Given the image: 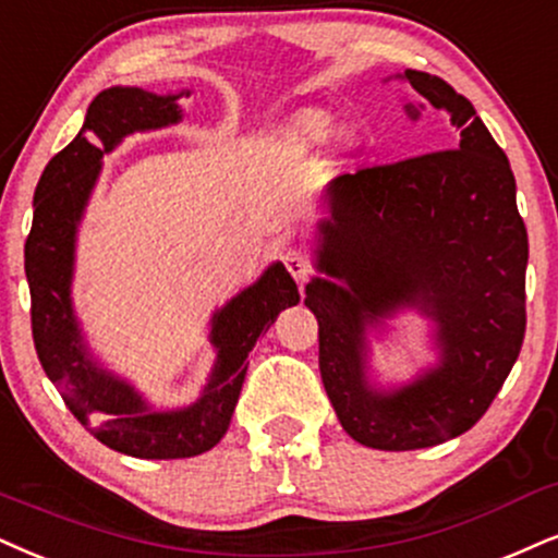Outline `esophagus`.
<instances>
[{
    "instance_id": "34e87169",
    "label": "esophagus",
    "mask_w": 558,
    "mask_h": 558,
    "mask_svg": "<svg viewBox=\"0 0 558 558\" xmlns=\"http://www.w3.org/2000/svg\"><path fill=\"white\" fill-rule=\"evenodd\" d=\"M281 260H284L287 271H290L292 277L298 279V284H305L307 277H311V271H313L311 258H307L302 251H298V247H290V251H287L284 256H281Z\"/></svg>"
}]
</instances>
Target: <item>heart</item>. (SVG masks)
<instances>
[{"label": "heart", "instance_id": "obj_1", "mask_svg": "<svg viewBox=\"0 0 558 558\" xmlns=\"http://www.w3.org/2000/svg\"><path fill=\"white\" fill-rule=\"evenodd\" d=\"M328 132H331V126H328L326 121H315L307 126V136H311V140H326Z\"/></svg>", "mask_w": 558, "mask_h": 558}]
</instances>
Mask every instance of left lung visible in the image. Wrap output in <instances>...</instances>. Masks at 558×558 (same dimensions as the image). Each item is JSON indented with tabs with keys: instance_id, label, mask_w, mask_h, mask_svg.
I'll return each mask as SVG.
<instances>
[{
	"instance_id": "left-lung-1",
	"label": "left lung",
	"mask_w": 558,
	"mask_h": 558,
	"mask_svg": "<svg viewBox=\"0 0 558 558\" xmlns=\"http://www.w3.org/2000/svg\"><path fill=\"white\" fill-rule=\"evenodd\" d=\"M458 129V149L364 168L323 189L305 305L320 377L347 435L422 450L469 432L505 385L525 336L527 232L510 160L463 95L435 74H396ZM403 306L433 323L438 360L403 384L372 369V339Z\"/></svg>"
}]
</instances>
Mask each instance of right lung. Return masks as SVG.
<instances>
[{
    "mask_svg": "<svg viewBox=\"0 0 558 558\" xmlns=\"http://www.w3.org/2000/svg\"><path fill=\"white\" fill-rule=\"evenodd\" d=\"M181 93L108 87L89 102L82 129L51 157L33 196V227L25 243L33 341L48 380L57 385L80 424L116 452L144 460L194 458L225 437L243 388L247 354L300 292L281 260L251 287L211 313L215 364L194 403L160 409L126 377L95 356L74 313L72 281L77 235L102 173V157L132 134L157 132L183 121Z\"/></svg>",
    "mask_w": 558,
    "mask_h": 558,
    "instance_id": "1",
    "label": "right lung"
}]
</instances>
